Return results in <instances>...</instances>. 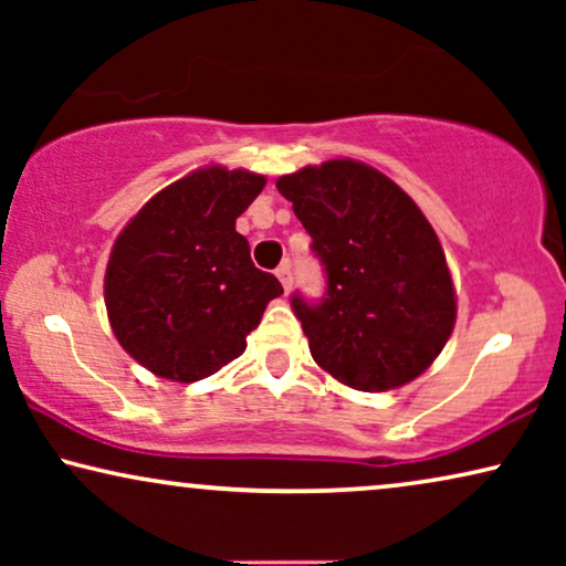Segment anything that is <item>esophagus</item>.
I'll use <instances>...</instances> for the list:
<instances>
[{
	"label": "esophagus",
	"mask_w": 566,
	"mask_h": 566,
	"mask_svg": "<svg viewBox=\"0 0 566 566\" xmlns=\"http://www.w3.org/2000/svg\"><path fill=\"white\" fill-rule=\"evenodd\" d=\"M275 275H277V281L283 283V291L289 293L291 291V285H293V273H291V265L289 262H285V265H281L275 270Z\"/></svg>",
	"instance_id": "1"
}]
</instances>
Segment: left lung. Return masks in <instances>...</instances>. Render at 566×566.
I'll return each mask as SVG.
<instances>
[{
    "label": "left lung",
    "mask_w": 566,
    "mask_h": 566,
    "mask_svg": "<svg viewBox=\"0 0 566 566\" xmlns=\"http://www.w3.org/2000/svg\"><path fill=\"white\" fill-rule=\"evenodd\" d=\"M312 237L327 289L291 296L308 350L358 391H389L422 374L455 322L443 247L415 200L353 159L304 167L275 182Z\"/></svg>",
    "instance_id": "left-lung-1"
}]
</instances>
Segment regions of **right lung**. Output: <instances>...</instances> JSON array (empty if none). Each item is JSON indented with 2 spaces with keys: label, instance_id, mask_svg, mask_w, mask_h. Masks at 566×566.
<instances>
[{
  "label": "right lung",
  "instance_id": "obj_1",
  "mask_svg": "<svg viewBox=\"0 0 566 566\" xmlns=\"http://www.w3.org/2000/svg\"><path fill=\"white\" fill-rule=\"evenodd\" d=\"M265 188L244 169H198L157 192L115 239L105 273L111 327L130 358L192 384L244 353L268 301L283 293L262 273L237 216Z\"/></svg>",
  "mask_w": 566,
  "mask_h": 566
}]
</instances>
